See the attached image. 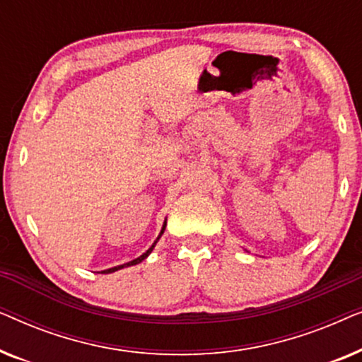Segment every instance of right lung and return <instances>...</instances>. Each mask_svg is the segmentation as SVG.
<instances>
[{"label":"right lung","instance_id":"1","mask_svg":"<svg viewBox=\"0 0 362 362\" xmlns=\"http://www.w3.org/2000/svg\"><path fill=\"white\" fill-rule=\"evenodd\" d=\"M165 229H166V219H165V222H163V227H161V230H160V235L156 237V240L153 242V245L150 247V249H148L145 254L143 255H140V257H136L135 260H130V262H127V264H123V265H117V267H112V269H107V270H102V274H113V272H117V270H120V269H125V267H132V265H136V264H140V262H143L146 259L148 255L151 254L153 252V249H155V245H156V242L160 240V237L163 235V232H165Z\"/></svg>","mask_w":362,"mask_h":362}]
</instances>
